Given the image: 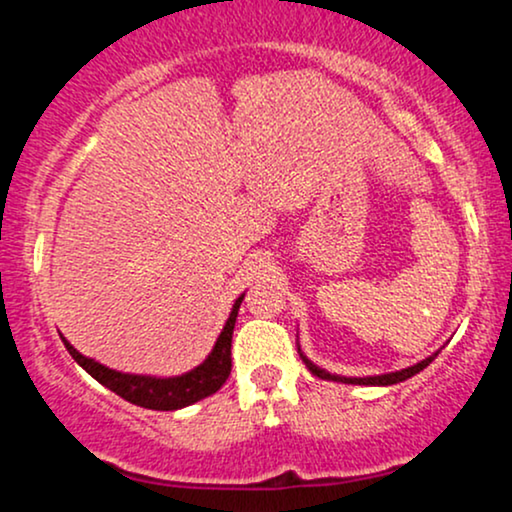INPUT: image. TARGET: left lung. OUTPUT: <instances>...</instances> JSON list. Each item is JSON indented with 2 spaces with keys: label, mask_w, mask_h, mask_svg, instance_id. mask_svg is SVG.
<instances>
[{
  "label": "left lung",
  "mask_w": 512,
  "mask_h": 512,
  "mask_svg": "<svg viewBox=\"0 0 512 512\" xmlns=\"http://www.w3.org/2000/svg\"><path fill=\"white\" fill-rule=\"evenodd\" d=\"M298 354H301L303 363H305V366H308L310 373L317 375V378H322V380H334V383H346V385H375V387H385V385L404 383V380H409L411 375L421 373V370H424V368L428 366V363H431L433 358L438 356V351H436V354H431L428 358H424V361L414 363V366H409V368L395 370V373H383V375H366V378H346V375H334V373H330V370L315 366V363L310 361V358L303 354L301 346H298Z\"/></svg>",
  "instance_id": "8db88e82"
}]
</instances>
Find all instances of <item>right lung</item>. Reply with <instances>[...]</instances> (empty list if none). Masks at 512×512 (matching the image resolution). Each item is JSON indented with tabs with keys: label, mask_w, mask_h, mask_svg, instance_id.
Listing matches in <instances>:
<instances>
[{
	"label": "right lung",
	"mask_w": 512,
	"mask_h": 512,
	"mask_svg": "<svg viewBox=\"0 0 512 512\" xmlns=\"http://www.w3.org/2000/svg\"><path fill=\"white\" fill-rule=\"evenodd\" d=\"M245 293H240L233 303L231 315H228L226 325L216 339L211 354L199 363L197 368L187 370L182 375H170V378H156V375H134V373H120L103 363L93 361L84 354L74 349L67 339L62 337L64 346L72 354V358L86 370L91 378H96L98 383L113 390L115 395H120L127 402L137 404L144 409H156V411H175L182 407H190V404L199 402V399L214 395L216 390H221V385L226 383L228 375H231V339H233V327H236L238 308L243 303Z\"/></svg>",
	"instance_id": "add662e5"
}]
</instances>
